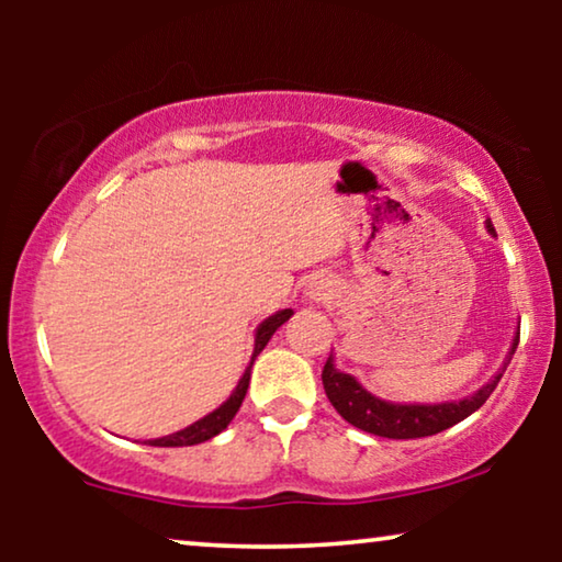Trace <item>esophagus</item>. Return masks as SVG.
Listing matches in <instances>:
<instances>
[{
  "instance_id": "obj_1",
  "label": "esophagus",
  "mask_w": 562,
  "mask_h": 562,
  "mask_svg": "<svg viewBox=\"0 0 562 562\" xmlns=\"http://www.w3.org/2000/svg\"><path fill=\"white\" fill-rule=\"evenodd\" d=\"M335 294V283L329 279H314L310 286H306V299L314 304L325 302V299H329Z\"/></svg>"
}]
</instances>
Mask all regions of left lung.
Returning a JSON list of instances; mask_svg holds the SVG:
<instances>
[{
	"instance_id": "left-lung-1",
	"label": "left lung",
	"mask_w": 562,
	"mask_h": 562,
	"mask_svg": "<svg viewBox=\"0 0 562 562\" xmlns=\"http://www.w3.org/2000/svg\"><path fill=\"white\" fill-rule=\"evenodd\" d=\"M486 229L496 237V229L486 220ZM519 345V329L514 335L509 356L504 358V363L498 371L491 375L488 383H483L479 391H473L471 396L458 398V402H440V404H398L386 402V398L375 396L360 383L356 375L340 371L335 366V356L329 352L325 371H322V383H325V394L329 404L335 406L337 414L345 422H350L352 427L363 429V432L389 437V440H414V437H429L442 432L465 417H471L473 412H479L486 398L494 394L496 383L502 381V375L509 366Z\"/></svg>"
}]
</instances>
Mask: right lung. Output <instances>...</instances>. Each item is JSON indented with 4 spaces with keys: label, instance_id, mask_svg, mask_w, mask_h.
Masks as SVG:
<instances>
[{
    "label": "right lung",
    "instance_id": "add662e5",
    "mask_svg": "<svg viewBox=\"0 0 562 562\" xmlns=\"http://www.w3.org/2000/svg\"><path fill=\"white\" fill-rule=\"evenodd\" d=\"M291 314H294L291 310H281V312L271 314V317H268V319L260 322L258 329H256V348H252L250 363H248V368H245L243 379L237 381V386H235L233 394L227 396V402H222L217 409L206 414V417L196 419L194 425L183 427V429H179V432H173V435L156 437V440H148V445H153V448H187V445H199V442L212 440V437H217L222 429H227V425H229V422H233L237 409H240L245 394H248L252 363H256V358L260 356V350L266 348L268 340H271L276 329H279L283 322H289Z\"/></svg>",
    "mask_w": 562,
    "mask_h": 562
}]
</instances>
